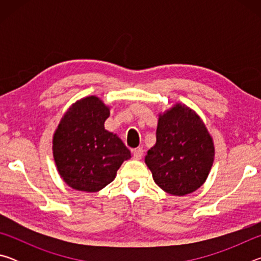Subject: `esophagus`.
Instances as JSON below:
<instances>
[{
    "label": "esophagus",
    "instance_id": "esophagus-1",
    "mask_svg": "<svg viewBox=\"0 0 261 261\" xmlns=\"http://www.w3.org/2000/svg\"><path fill=\"white\" fill-rule=\"evenodd\" d=\"M143 154H144L143 148L138 147V148L132 149V155H134V159H136V160H140L141 156H143Z\"/></svg>",
    "mask_w": 261,
    "mask_h": 261
}]
</instances>
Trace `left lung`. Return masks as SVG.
Segmentation results:
<instances>
[{
    "mask_svg": "<svg viewBox=\"0 0 261 261\" xmlns=\"http://www.w3.org/2000/svg\"><path fill=\"white\" fill-rule=\"evenodd\" d=\"M213 161V140L196 113L178 103L160 115L156 143L148 149L145 162L163 191L174 196L196 191Z\"/></svg>",
    "mask_w": 261,
    "mask_h": 261,
    "instance_id": "8db88e82",
    "label": "left lung"
}]
</instances>
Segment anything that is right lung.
Instances as JSON below:
<instances>
[{"label": "right lung", "instance_id": "obj_1", "mask_svg": "<svg viewBox=\"0 0 261 261\" xmlns=\"http://www.w3.org/2000/svg\"><path fill=\"white\" fill-rule=\"evenodd\" d=\"M109 108L96 96L77 101L62 117L53 138V154L61 177L69 187L96 192L116 177L131 156L116 135L105 129Z\"/></svg>", "mask_w": 261, "mask_h": 261}]
</instances>
